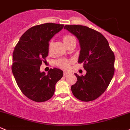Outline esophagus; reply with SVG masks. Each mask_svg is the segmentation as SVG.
I'll return each instance as SVG.
<instances>
[{"label": "esophagus", "instance_id": "1", "mask_svg": "<svg viewBox=\"0 0 130 130\" xmlns=\"http://www.w3.org/2000/svg\"><path fill=\"white\" fill-rule=\"evenodd\" d=\"M70 74V73L67 72H64V76H67Z\"/></svg>", "mask_w": 130, "mask_h": 130}]
</instances>
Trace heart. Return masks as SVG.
I'll return each instance as SVG.
<instances>
[{"label": "heart", "mask_w": 130, "mask_h": 130, "mask_svg": "<svg viewBox=\"0 0 130 130\" xmlns=\"http://www.w3.org/2000/svg\"><path fill=\"white\" fill-rule=\"evenodd\" d=\"M74 37L71 36H69V35H66V36H64L63 37V41L64 44H66L70 39H73ZM51 46V42H50L49 44V49L50 50ZM70 63H71V61L67 59H64V58H60L58 59L57 61H56V65H57L58 67L61 68V69H64V70H67L70 67Z\"/></svg>", "instance_id": "heart-1"}]
</instances>
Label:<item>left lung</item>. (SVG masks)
<instances>
[{
  "instance_id": "1",
  "label": "left lung",
  "mask_w": 130,
  "mask_h": 130,
  "mask_svg": "<svg viewBox=\"0 0 130 130\" xmlns=\"http://www.w3.org/2000/svg\"><path fill=\"white\" fill-rule=\"evenodd\" d=\"M79 39L80 51L78 63H83L84 76L77 74V80L71 86L75 98L83 102L98 99L109 86L114 74V52L105 37L99 31L83 25H65Z\"/></svg>"
}]
</instances>
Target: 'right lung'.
<instances>
[{
  "instance_id": "obj_1",
  "label": "right lung",
  "mask_w": 130,
  "mask_h": 130,
  "mask_svg": "<svg viewBox=\"0 0 130 130\" xmlns=\"http://www.w3.org/2000/svg\"><path fill=\"white\" fill-rule=\"evenodd\" d=\"M63 26L53 23L32 26L22 35L14 49L12 74L21 92L34 102L50 100L55 93V84L63 75L58 69H51L47 75L40 72L48 55L49 41Z\"/></svg>"
}]
</instances>
